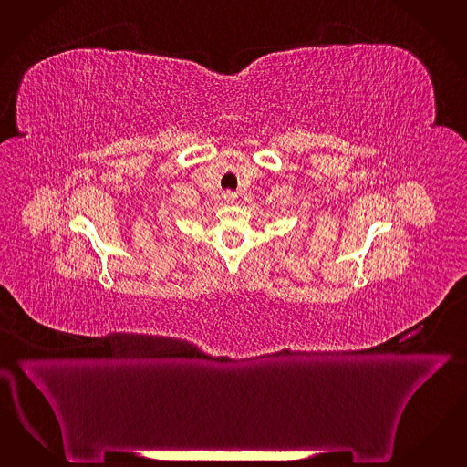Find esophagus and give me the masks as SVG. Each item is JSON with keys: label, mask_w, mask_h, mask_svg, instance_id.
<instances>
[{"label": "esophagus", "mask_w": 467, "mask_h": 467, "mask_svg": "<svg viewBox=\"0 0 467 467\" xmlns=\"http://www.w3.org/2000/svg\"><path fill=\"white\" fill-rule=\"evenodd\" d=\"M223 197H224V201H226L227 203H234L236 199H238V193H236V192H231V190H227V192L223 193Z\"/></svg>", "instance_id": "34e87169"}]
</instances>
